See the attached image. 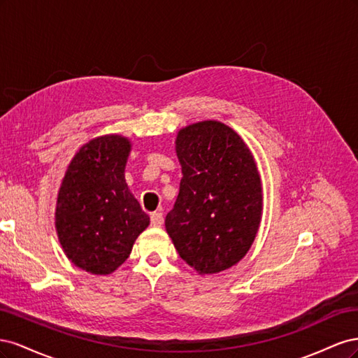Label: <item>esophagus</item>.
Returning a JSON list of instances; mask_svg holds the SVG:
<instances>
[{"instance_id": "34e87169", "label": "esophagus", "mask_w": 358, "mask_h": 358, "mask_svg": "<svg viewBox=\"0 0 358 358\" xmlns=\"http://www.w3.org/2000/svg\"><path fill=\"white\" fill-rule=\"evenodd\" d=\"M162 222H164V216H162L161 212H154L152 215H150V224H152L154 227H161Z\"/></svg>"}]
</instances>
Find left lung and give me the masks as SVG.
Segmentation results:
<instances>
[{
  "label": "left lung",
  "mask_w": 358,
  "mask_h": 358,
  "mask_svg": "<svg viewBox=\"0 0 358 358\" xmlns=\"http://www.w3.org/2000/svg\"><path fill=\"white\" fill-rule=\"evenodd\" d=\"M180 188L166 229L183 262L199 273L239 263L262 220V183L254 158L230 127L204 121L179 131Z\"/></svg>",
  "instance_id": "left-lung-1"
}]
</instances>
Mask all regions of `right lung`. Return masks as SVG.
Returning <instances> with one entry per match:
<instances>
[{
	"label": "right lung",
	"mask_w": 358,
	"mask_h": 358,
	"mask_svg": "<svg viewBox=\"0 0 358 358\" xmlns=\"http://www.w3.org/2000/svg\"><path fill=\"white\" fill-rule=\"evenodd\" d=\"M128 154L125 137L95 138L76 154L59 188V242L76 266L94 275H109L121 266L149 225L125 183Z\"/></svg>",
	"instance_id": "1"
}]
</instances>
